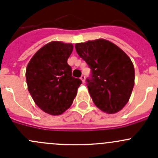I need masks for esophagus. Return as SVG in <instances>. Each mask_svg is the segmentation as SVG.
<instances>
[{
	"label": "esophagus",
	"instance_id": "esophagus-1",
	"mask_svg": "<svg viewBox=\"0 0 158 158\" xmlns=\"http://www.w3.org/2000/svg\"><path fill=\"white\" fill-rule=\"evenodd\" d=\"M80 79L82 80V82H83V83H85V76H83V75H82V76L80 77Z\"/></svg>",
	"mask_w": 158,
	"mask_h": 158
}]
</instances>
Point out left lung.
Wrapping results in <instances>:
<instances>
[{
  "instance_id": "obj_1",
  "label": "left lung",
  "mask_w": 158,
  "mask_h": 158,
  "mask_svg": "<svg viewBox=\"0 0 158 158\" xmlns=\"http://www.w3.org/2000/svg\"><path fill=\"white\" fill-rule=\"evenodd\" d=\"M75 47L92 69L87 87L95 106L108 114L121 111L135 85V68L128 56L105 39L79 43Z\"/></svg>"
}]
</instances>
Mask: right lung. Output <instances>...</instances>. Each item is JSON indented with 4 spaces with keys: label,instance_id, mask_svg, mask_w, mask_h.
Listing matches in <instances>:
<instances>
[{
    "label": "right lung",
    "instance_id": "add662e5",
    "mask_svg": "<svg viewBox=\"0 0 158 158\" xmlns=\"http://www.w3.org/2000/svg\"><path fill=\"white\" fill-rule=\"evenodd\" d=\"M72 44L52 41L30 59L26 70L27 89L36 106L51 115H60L72 106L82 81L72 76L67 60Z\"/></svg>",
    "mask_w": 158,
    "mask_h": 158
}]
</instances>
